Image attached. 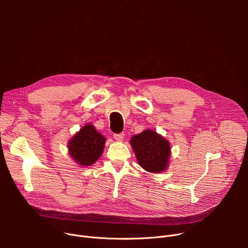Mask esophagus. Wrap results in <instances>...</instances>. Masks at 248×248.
Here are the masks:
<instances>
[{
  "label": "esophagus",
  "instance_id": "34e87169",
  "mask_svg": "<svg viewBox=\"0 0 248 248\" xmlns=\"http://www.w3.org/2000/svg\"><path fill=\"white\" fill-rule=\"evenodd\" d=\"M113 137H114V139H115L116 140L123 141V140H124V134H115V135H113Z\"/></svg>",
  "mask_w": 248,
  "mask_h": 248
}]
</instances>
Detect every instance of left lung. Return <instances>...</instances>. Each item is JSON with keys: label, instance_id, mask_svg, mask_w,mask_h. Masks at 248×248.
I'll use <instances>...</instances> for the list:
<instances>
[{"label": "left lung", "instance_id": "obj_1", "mask_svg": "<svg viewBox=\"0 0 248 248\" xmlns=\"http://www.w3.org/2000/svg\"><path fill=\"white\" fill-rule=\"evenodd\" d=\"M139 165L149 173L159 174L166 171L170 165L171 148L167 140L153 129H145L131 139Z\"/></svg>", "mask_w": 248, "mask_h": 248}]
</instances>
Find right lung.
<instances>
[{"mask_svg":"<svg viewBox=\"0 0 248 248\" xmlns=\"http://www.w3.org/2000/svg\"><path fill=\"white\" fill-rule=\"evenodd\" d=\"M106 138L91 124H85L68 141V154L79 166L94 164L101 155Z\"/></svg>","mask_w":248,"mask_h":248,"instance_id":"obj_1","label":"right lung"}]
</instances>
